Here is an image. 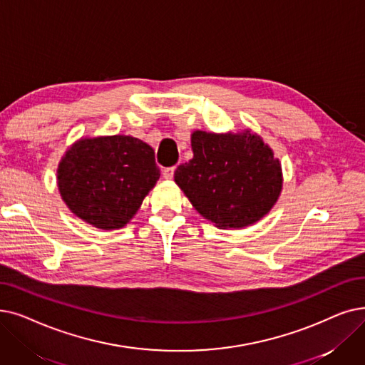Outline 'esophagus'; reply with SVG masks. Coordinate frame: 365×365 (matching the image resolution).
<instances>
[{"instance_id": "esophagus-1", "label": "esophagus", "mask_w": 365, "mask_h": 365, "mask_svg": "<svg viewBox=\"0 0 365 365\" xmlns=\"http://www.w3.org/2000/svg\"><path fill=\"white\" fill-rule=\"evenodd\" d=\"M163 176H164V179H167V180L173 179V176H174V167H167V168H164V170H163Z\"/></svg>"}]
</instances>
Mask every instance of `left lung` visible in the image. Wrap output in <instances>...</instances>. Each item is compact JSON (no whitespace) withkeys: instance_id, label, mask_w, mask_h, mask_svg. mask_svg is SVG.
Masks as SVG:
<instances>
[{"instance_id":"1","label":"left lung","mask_w":365,"mask_h":365,"mask_svg":"<svg viewBox=\"0 0 365 365\" xmlns=\"http://www.w3.org/2000/svg\"><path fill=\"white\" fill-rule=\"evenodd\" d=\"M194 158L174 171L195 210L219 228H243L270 212L282 189L279 160L261 137L195 131Z\"/></svg>"}]
</instances>
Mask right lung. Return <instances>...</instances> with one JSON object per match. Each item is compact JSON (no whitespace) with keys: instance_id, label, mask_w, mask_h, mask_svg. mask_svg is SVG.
<instances>
[{"instance_id":"right-lung-1","label":"right lung","mask_w":365,"mask_h":365,"mask_svg":"<svg viewBox=\"0 0 365 365\" xmlns=\"http://www.w3.org/2000/svg\"><path fill=\"white\" fill-rule=\"evenodd\" d=\"M155 152L130 135L83 138L58 167V187L68 209L101 230L126 225L160 179Z\"/></svg>"}]
</instances>
